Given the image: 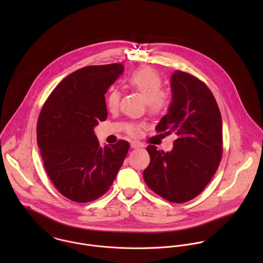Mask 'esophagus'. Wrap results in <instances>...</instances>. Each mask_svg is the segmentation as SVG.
Wrapping results in <instances>:
<instances>
[{
	"label": "esophagus",
	"mask_w": 263,
	"mask_h": 263,
	"mask_svg": "<svg viewBox=\"0 0 263 263\" xmlns=\"http://www.w3.org/2000/svg\"><path fill=\"white\" fill-rule=\"evenodd\" d=\"M140 147H143V145L140 142H138V141H132L130 142V148L132 149H138Z\"/></svg>",
	"instance_id": "1"
}]
</instances>
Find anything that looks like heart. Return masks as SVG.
<instances>
[{"label":"heart","instance_id":"heart-1","mask_svg":"<svg viewBox=\"0 0 263 263\" xmlns=\"http://www.w3.org/2000/svg\"><path fill=\"white\" fill-rule=\"evenodd\" d=\"M129 87L138 92L147 102L151 112L158 113L163 110L167 105V96L163 93V82L161 77L151 68H142L136 71L128 79ZM119 102V93L112 90L106 97V106L109 110H115ZM130 135H137L138 127L135 125L128 126Z\"/></svg>","mask_w":263,"mask_h":263}]
</instances>
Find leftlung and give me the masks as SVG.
Here are the masks:
<instances>
[{
	"instance_id": "obj_1",
	"label": "left lung",
	"mask_w": 263,
	"mask_h": 263,
	"mask_svg": "<svg viewBox=\"0 0 263 263\" xmlns=\"http://www.w3.org/2000/svg\"><path fill=\"white\" fill-rule=\"evenodd\" d=\"M172 101L156 126L175 132L170 152L149 145V166L143 176L163 198L182 203L196 197L216 173L223 152V124L217 101L204 83L181 71L170 78Z\"/></svg>"
}]
</instances>
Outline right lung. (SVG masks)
Wrapping results in <instances>:
<instances>
[{
	"label": "right lung",
	"instance_id": "1",
	"mask_svg": "<svg viewBox=\"0 0 263 263\" xmlns=\"http://www.w3.org/2000/svg\"><path fill=\"white\" fill-rule=\"evenodd\" d=\"M121 64L85 67L65 78L39 114L37 143L57 189L76 202L102 196L120 169L129 145L101 147L94 127L107 117L104 94L123 73Z\"/></svg>",
	"mask_w": 263,
	"mask_h": 263
}]
</instances>
